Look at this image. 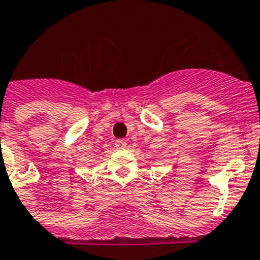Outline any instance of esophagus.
I'll use <instances>...</instances> for the list:
<instances>
[{"label":"esophagus","instance_id":"obj_1","mask_svg":"<svg viewBox=\"0 0 260 260\" xmlns=\"http://www.w3.org/2000/svg\"><path fill=\"white\" fill-rule=\"evenodd\" d=\"M114 147L115 148L126 147V141H125V139H117V141L114 142Z\"/></svg>","mask_w":260,"mask_h":260}]
</instances>
